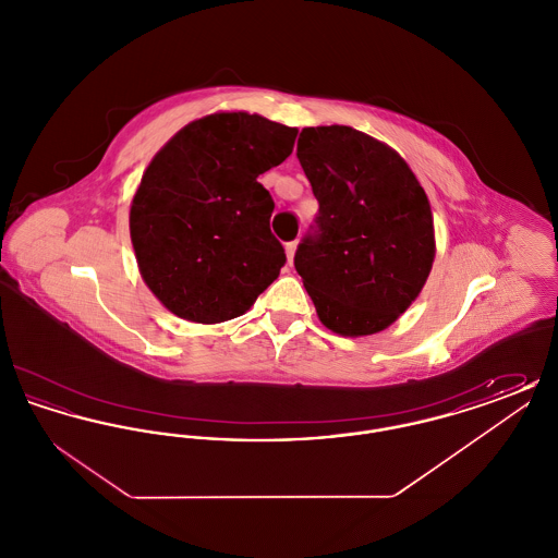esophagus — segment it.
Here are the masks:
<instances>
[{
    "instance_id": "esophagus-1",
    "label": "esophagus",
    "mask_w": 558,
    "mask_h": 558,
    "mask_svg": "<svg viewBox=\"0 0 558 558\" xmlns=\"http://www.w3.org/2000/svg\"><path fill=\"white\" fill-rule=\"evenodd\" d=\"M294 251H296V240L287 242V257H289V264H292V259H294Z\"/></svg>"
}]
</instances>
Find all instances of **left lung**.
Masks as SVG:
<instances>
[{
    "label": "left lung",
    "mask_w": 558,
    "mask_h": 558,
    "mask_svg": "<svg viewBox=\"0 0 558 558\" xmlns=\"http://www.w3.org/2000/svg\"><path fill=\"white\" fill-rule=\"evenodd\" d=\"M296 157L319 209L294 269L326 328L374 335L410 307L433 266L425 190L396 150L345 125L305 128Z\"/></svg>",
    "instance_id": "1"
}]
</instances>
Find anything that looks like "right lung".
<instances>
[{"label":"right lung","mask_w":558,"mask_h":558,"mask_svg":"<svg viewBox=\"0 0 558 558\" xmlns=\"http://www.w3.org/2000/svg\"><path fill=\"white\" fill-rule=\"evenodd\" d=\"M296 130L259 114L217 112L175 133L148 165L130 213L148 289L180 318H239L287 264L257 182L292 153Z\"/></svg>","instance_id":"obj_1"}]
</instances>
